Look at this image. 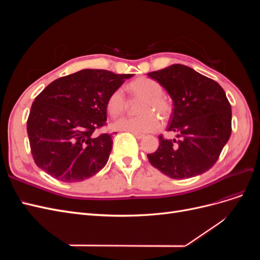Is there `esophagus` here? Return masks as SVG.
<instances>
[{
	"label": "esophagus",
	"mask_w": 260,
	"mask_h": 260,
	"mask_svg": "<svg viewBox=\"0 0 260 260\" xmlns=\"http://www.w3.org/2000/svg\"><path fill=\"white\" fill-rule=\"evenodd\" d=\"M133 136H135L137 139H142V138H144L145 136L143 135V133H137V132H131Z\"/></svg>",
	"instance_id": "34e87169"
}]
</instances>
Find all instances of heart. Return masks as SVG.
Returning a JSON list of instances; mask_svg holds the SVG:
<instances>
[{"instance_id":"1","label":"heart","mask_w":260,"mask_h":260,"mask_svg":"<svg viewBox=\"0 0 260 260\" xmlns=\"http://www.w3.org/2000/svg\"><path fill=\"white\" fill-rule=\"evenodd\" d=\"M132 99L142 100L138 106L137 117L121 118L114 123L116 130L128 132H153L160 127V116L162 120H168L172 114L170 102L162 96L164 89L157 81L146 77H141L130 82L127 86ZM128 106L122 90L117 89L108 96L106 102L107 112L112 117L121 116Z\"/></svg>"}]
</instances>
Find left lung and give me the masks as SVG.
Masks as SVG:
<instances>
[{"instance_id":"obj_1","label":"left lung","mask_w":260,"mask_h":260,"mask_svg":"<svg viewBox=\"0 0 260 260\" xmlns=\"http://www.w3.org/2000/svg\"><path fill=\"white\" fill-rule=\"evenodd\" d=\"M174 101L168 131L179 140L158 137L159 146L147 158L172 179H186L209 170L218 160L232 130L231 105L221 86L192 68L175 64L147 74Z\"/></svg>"}]
</instances>
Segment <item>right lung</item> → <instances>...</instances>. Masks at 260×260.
<instances>
[{
    "label": "right lung",
    "mask_w": 260,
    "mask_h": 260,
    "mask_svg": "<svg viewBox=\"0 0 260 260\" xmlns=\"http://www.w3.org/2000/svg\"><path fill=\"white\" fill-rule=\"evenodd\" d=\"M103 69H83L51 82L35 99L27 120L34 160L62 182H79L103 169L114 133L106 125L108 96L131 78Z\"/></svg>",
    "instance_id": "right-lung-1"
}]
</instances>
